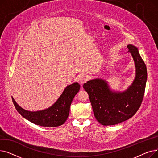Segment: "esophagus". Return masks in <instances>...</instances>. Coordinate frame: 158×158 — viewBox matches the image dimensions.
Masks as SVG:
<instances>
[{"mask_svg":"<svg viewBox=\"0 0 158 158\" xmlns=\"http://www.w3.org/2000/svg\"><path fill=\"white\" fill-rule=\"evenodd\" d=\"M88 80V76L85 74H81L78 77V81L81 85H82Z\"/></svg>","mask_w":158,"mask_h":158,"instance_id":"obj_1","label":"esophagus"}]
</instances>
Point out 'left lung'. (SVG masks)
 Returning <instances> with one entry per match:
<instances>
[{
	"label": "left lung",
	"mask_w": 158,
	"mask_h": 158,
	"mask_svg": "<svg viewBox=\"0 0 158 158\" xmlns=\"http://www.w3.org/2000/svg\"><path fill=\"white\" fill-rule=\"evenodd\" d=\"M135 62V77L132 84L123 92L110 88L107 81L96 78L87 81L83 88L88 94L96 120L103 126H113L131 118L142 104L147 72L146 65L138 48L127 45Z\"/></svg>",
	"instance_id": "left-lung-1"
}]
</instances>
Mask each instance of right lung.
Masks as SVG:
<instances>
[{"label": "right lung", "instance_id": "right-lung-1", "mask_svg": "<svg viewBox=\"0 0 158 158\" xmlns=\"http://www.w3.org/2000/svg\"><path fill=\"white\" fill-rule=\"evenodd\" d=\"M80 89L78 82L66 86L57 100L47 109L36 111L24 110L15 101L13 102L16 110L23 118L36 125L43 127H57L61 126L67 120L71 103Z\"/></svg>", "mask_w": 158, "mask_h": 158}]
</instances>
